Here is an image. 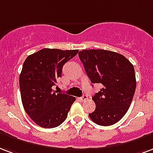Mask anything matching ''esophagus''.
Returning <instances> with one entry per match:
<instances>
[{
    "label": "esophagus",
    "instance_id": "34e87169",
    "mask_svg": "<svg viewBox=\"0 0 153 153\" xmlns=\"http://www.w3.org/2000/svg\"><path fill=\"white\" fill-rule=\"evenodd\" d=\"M79 100L81 101V102H83V101H85V100H87V95H83L82 97L79 98Z\"/></svg>",
    "mask_w": 153,
    "mask_h": 153
}]
</instances>
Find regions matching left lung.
<instances>
[{
	"instance_id": "obj_1",
	"label": "left lung",
	"mask_w": 153,
	"mask_h": 153,
	"mask_svg": "<svg viewBox=\"0 0 153 153\" xmlns=\"http://www.w3.org/2000/svg\"><path fill=\"white\" fill-rule=\"evenodd\" d=\"M79 57L91 82L103 87L92 97L95 110L90 118L101 126L117 123L128 111L136 91L133 65L120 53L104 50H82Z\"/></svg>"
}]
</instances>
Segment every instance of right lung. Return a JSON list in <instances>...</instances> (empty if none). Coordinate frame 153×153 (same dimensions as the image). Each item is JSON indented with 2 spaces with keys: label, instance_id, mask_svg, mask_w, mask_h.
I'll return each mask as SVG.
<instances>
[{
  "label": "right lung",
  "instance_id": "right-lung-1",
  "mask_svg": "<svg viewBox=\"0 0 153 153\" xmlns=\"http://www.w3.org/2000/svg\"><path fill=\"white\" fill-rule=\"evenodd\" d=\"M78 53V50L42 49L28 56L23 63L19 78L22 104L42 128H55L63 123L75 101L71 95L53 92L52 87L61 77L64 64Z\"/></svg>",
  "mask_w": 153,
  "mask_h": 153
}]
</instances>
